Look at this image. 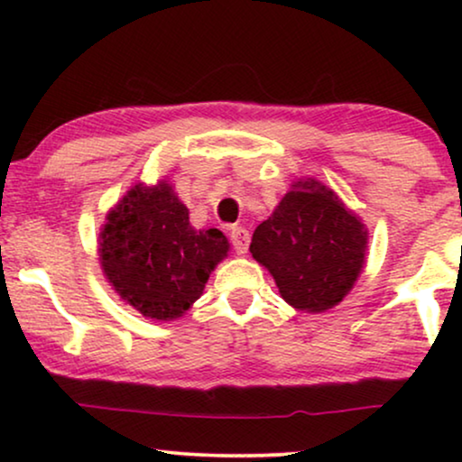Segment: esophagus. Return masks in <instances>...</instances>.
I'll use <instances>...</instances> for the list:
<instances>
[{
    "label": "esophagus",
    "mask_w": 462,
    "mask_h": 462,
    "mask_svg": "<svg viewBox=\"0 0 462 462\" xmlns=\"http://www.w3.org/2000/svg\"><path fill=\"white\" fill-rule=\"evenodd\" d=\"M229 236H231V244H233V248H236L237 254H245V252H248V244H250L248 229H244V226H233Z\"/></svg>",
    "instance_id": "obj_1"
}]
</instances>
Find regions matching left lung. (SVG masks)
<instances>
[{
	"label": "left lung",
	"mask_w": 462,
	"mask_h": 462,
	"mask_svg": "<svg viewBox=\"0 0 462 462\" xmlns=\"http://www.w3.org/2000/svg\"><path fill=\"white\" fill-rule=\"evenodd\" d=\"M250 252L273 275L290 307L324 313L362 275L368 229L330 187L309 176L294 180L273 214L256 226Z\"/></svg>",
	"instance_id": "1"
}]
</instances>
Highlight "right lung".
I'll return each instance as SVG.
<instances>
[{"label":"right lung","mask_w":462,"mask_h":462,"mask_svg":"<svg viewBox=\"0 0 462 462\" xmlns=\"http://www.w3.org/2000/svg\"><path fill=\"white\" fill-rule=\"evenodd\" d=\"M229 250L223 231L189 223V208L168 179L130 187L98 233L106 282L125 305L157 321L182 318Z\"/></svg>","instance_id":"1"}]
</instances>
